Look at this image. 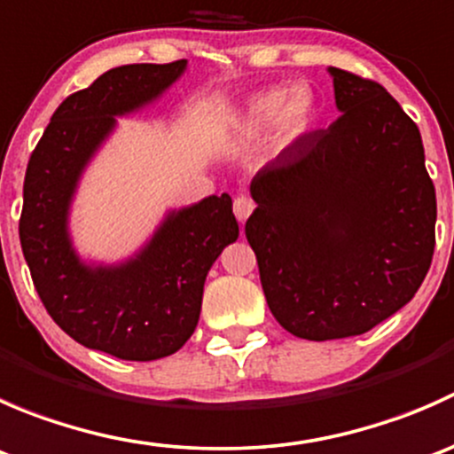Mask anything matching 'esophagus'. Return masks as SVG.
I'll return each mask as SVG.
<instances>
[{"label": "esophagus", "mask_w": 454, "mask_h": 454, "mask_svg": "<svg viewBox=\"0 0 454 454\" xmlns=\"http://www.w3.org/2000/svg\"><path fill=\"white\" fill-rule=\"evenodd\" d=\"M232 208H235V217L244 223L246 219L250 217V213L254 210V201H253V198H248V195H237Z\"/></svg>", "instance_id": "34e87169"}]
</instances>
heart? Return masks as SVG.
Returning <instances> with one entry per match:
<instances>
[{
  "label": "heart",
  "mask_w": 454,
  "mask_h": 454,
  "mask_svg": "<svg viewBox=\"0 0 454 454\" xmlns=\"http://www.w3.org/2000/svg\"><path fill=\"white\" fill-rule=\"evenodd\" d=\"M316 118V98L308 85L292 90H268L256 94L246 107L241 127L246 134H259L277 125V136L283 145L308 134Z\"/></svg>",
  "instance_id": "heart-1"
}]
</instances>
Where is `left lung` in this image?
<instances>
[{"label": "left lung", "instance_id": "left-lung-1", "mask_svg": "<svg viewBox=\"0 0 454 454\" xmlns=\"http://www.w3.org/2000/svg\"><path fill=\"white\" fill-rule=\"evenodd\" d=\"M329 74L340 116L256 173L246 222L270 312L308 340L360 336L404 308L437 222L418 125L375 81Z\"/></svg>", "mask_w": 454, "mask_h": 454}]
</instances>
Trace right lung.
<instances>
[{"instance_id":"1","label":"right lung","mask_w":454,"mask_h":454,"mask_svg":"<svg viewBox=\"0 0 454 454\" xmlns=\"http://www.w3.org/2000/svg\"><path fill=\"white\" fill-rule=\"evenodd\" d=\"M186 61L114 67L67 96L30 155L20 239L32 283L54 323L90 349L121 360L171 356L195 332L204 281L239 226L231 195L167 215L149 244L118 265H90L72 248L67 215L81 173L116 127L168 90Z\"/></svg>"}]
</instances>
